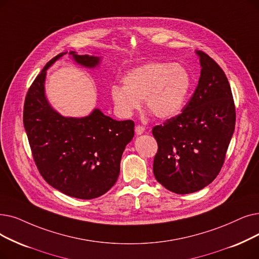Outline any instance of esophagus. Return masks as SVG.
<instances>
[{
    "instance_id": "obj_1",
    "label": "esophagus",
    "mask_w": 259,
    "mask_h": 259,
    "mask_svg": "<svg viewBox=\"0 0 259 259\" xmlns=\"http://www.w3.org/2000/svg\"><path fill=\"white\" fill-rule=\"evenodd\" d=\"M144 131H145V128L143 126L139 125V126L136 127V133L138 134V136H141V134L144 133Z\"/></svg>"
}]
</instances>
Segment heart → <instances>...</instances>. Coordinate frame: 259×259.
I'll return each instance as SVG.
<instances>
[{
  "label": "heart",
  "instance_id": "b5f03b06",
  "mask_svg": "<svg viewBox=\"0 0 259 259\" xmlns=\"http://www.w3.org/2000/svg\"><path fill=\"white\" fill-rule=\"evenodd\" d=\"M122 85L110 90L118 113L130 117L141 109V100L149 113L157 118H170L184 108L192 88V76L178 62L151 61L131 70L122 78Z\"/></svg>",
  "mask_w": 259,
  "mask_h": 259
}]
</instances>
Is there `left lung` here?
<instances>
[{"label":"left lung","instance_id":"left-lung-1","mask_svg":"<svg viewBox=\"0 0 259 259\" xmlns=\"http://www.w3.org/2000/svg\"><path fill=\"white\" fill-rule=\"evenodd\" d=\"M198 85L179 115L155 126L159 149L153 160L156 181L185 195L204 188L220 172L235 130L236 112L228 78L201 51Z\"/></svg>","mask_w":259,"mask_h":259}]
</instances>
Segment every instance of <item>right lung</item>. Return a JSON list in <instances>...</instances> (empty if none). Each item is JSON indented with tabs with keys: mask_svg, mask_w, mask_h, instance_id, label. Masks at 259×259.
<instances>
[{
	"mask_svg": "<svg viewBox=\"0 0 259 259\" xmlns=\"http://www.w3.org/2000/svg\"><path fill=\"white\" fill-rule=\"evenodd\" d=\"M66 53L50 60L28 89L23 122L43 179L66 196L89 200L106 194L117 181L122 152L134 137V122L115 120L99 109L76 118L52 108L44 88L47 71ZM69 55L88 69L102 60L73 51Z\"/></svg>",
	"mask_w": 259,
	"mask_h": 259,
	"instance_id": "1",
	"label": "right lung"
}]
</instances>
